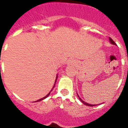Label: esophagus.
<instances>
[{
    "label": "esophagus",
    "instance_id": "obj_1",
    "mask_svg": "<svg viewBox=\"0 0 128 128\" xmlns=\"http://www.w3.org/2000/svg\"><path fill=\"white\" fill-rule=\"evenodd\" d=\"M75 64H76V61L74 59H70L68 61V64L69 65H75Z\"/></svg>",
    "mask_w": 128,
    "mask_h": 128
}]
</instances>
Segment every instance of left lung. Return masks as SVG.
Returning a JSON list of instances; mask_svg holds the SVG:
<instances>
[{"mask_svg":"<svg viewBox=\"0 0 128 128\" xmlns=\"http://www.w3.org/2000/svg\"><path fill=\"white\" fill-rule=\"evenodd\" d=\"M109 40H110V43H111V44H114V45H116V43H115V42H114V41L113 40H112V39L111 38H110H110H109ZM77 95H78V94H77ZM78 97L79 98V99H80V101L82 102V103L84 104H85V105L88 106H94L97 105V104H95V105H94V104H92H92H90L86 103V102H84V101H83V100H82L81 99V98H80V97H79V96H78Z\"/></svg>","mask_w":128,"mask_h":128,"instance_id":"8db88e82","label":"left lung"}]
</instances>
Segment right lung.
Segmentation results:
<instances>
[{
    "label": "right lung",
    "instance_id": "obj_1",
    "mask_svg": "<svg viewBox=\"0 0 128 128\" xmlns=\"http://www.w3.org/2000/svg\"><path fill=\"white\" fill-rule=\"evenodd\" d=\"M57 78H58V75H57V76H56V80H55V84H56V80H57ZM55 84H54V86H53V88H52V89L51 90V91L50 92H49V93L48 94H47V95L46 96H44V98H41V99H39V100H37V101H36L35 102H40V101H42V100H44L45 99V98H46L48 97V96L50 95V92H51L52 91V90H53V88H54V86H55Z\"/></svg>",
    "mask_w": 128,
    "mask_h": 128
}]
</instances>
